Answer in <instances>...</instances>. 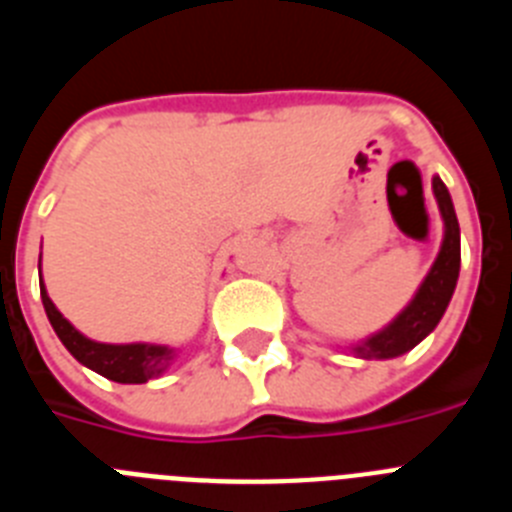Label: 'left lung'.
Masks as SVG:
<instances>
[{"label":"left lung","instance_id":"8db88e82","mask_svg":"<svg viewBox=\"0 0 512 512\" xmlns=\"http://www.w3.org/2000/svg\"><path fill=\"white\" fill-rule=\"evenodd\" d=\"M433 197H436L443 220L441 251H438L431 271L425 274L408 307L390 325H384L382 330L366 336L364 341L348 346L351 354H356L359 359H395V356L408 354L410 348H415L428 333H433V328L441 323L443 312L449 307L456 279H459L461 235L454 202H451V194L446 184L441 182V176H433Z\"/></svg>","mask_w":512,"mask_h":512}]
</instances>
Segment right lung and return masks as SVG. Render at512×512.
<instances>
[{"label": "right lung", "instance_id": "add662e5", "mask_svg": "<svg viewBox=\"0 0 512 512\" xmlns=\"http://www.w3.org/2000/svg\"><path fill=\"white\" fill-rule=\"evenodd\" d=\"M40 300H43L45 315L51 320L56 336L61 343L69 348V354L74 356L79 364H84L92 372L102 374V377L112 379L120 384H143L148 379L161 377L169 372V366L174 364L179 348L161 346V343H99L87 338L84 333L74 328L69 320L63 318L53 300L48 297L43 277H40Z\"/></svg>", "mask_w": 512, "mask_h": 512}]
</instances>
